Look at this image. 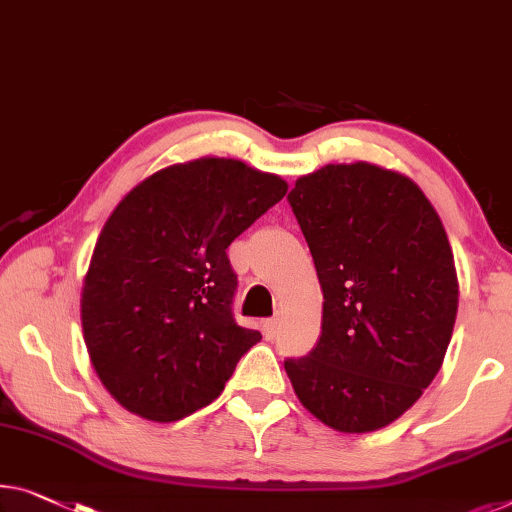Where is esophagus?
<instances>
[{
    "label": "esophagus",
    "instance_id": "esophagus-1",
    "mask_svg": "<svg viewBox=\"0 0 512 512\" xmlns=\"http://www.w3.org/2000/svg\"><path fill=\"white\" fill-rule=\"evenodd\" d=\"M262 329H264V335H266V338H273V335L278 333V319H276V317L264 319V322H262Z\"/></svg>",
    "mask_w": 512,
    "mask_h": 512
}]
</instances>
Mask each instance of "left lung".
<instances>
[{"mask_svg": "<svg viewBox=\"0 0 512 512\" xmlns=\"http://www.w3.org/2000/svg\"><path fill=\"white\" fill-rule=\"evenodd\" d=\"M287 202L324 292L319 342L285 358L287 377L333 430L375 432L444 363L460 294L451 243L414 181L370 163L326 165Z\"/></svg>", "mask_w": 512, "mask_h": 512, "instance_id": "1", "label": "left lung"}]
</instances>
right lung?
Masks as SVG:
<instances>
[{
    "mask_svg": "<svg viewBox=\"0 0 512 512\" xmlns=\"http://www.w3.org/2000/svg\"><path fill=\"white\" fill-rule=\"evenodd\" d=\"M287 183L230 158L165 167L117 204L82 285V331L112 398L170 423L207 407L262 333L236 324L230 243Z\"/></svg>",
    "mask_w": 512,
    "mask_h": 512,
    "instance_id": "obj_1",
    "label": "right lung"
}]
</instances>
